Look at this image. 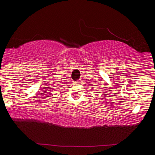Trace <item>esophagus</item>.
I'll list each match as a JSON object with an SVG mask.
<instances>
[{"label": "esophagus", "mask_w": 155, "mask_h": 155, "mask_svg": "<svg viewBox=\"0 0 155 155\" xmlns=\"http://www.w3.org/2000/svg\"><path fill=\"white\" fill-rule=\"evenodd\" d=\"M77 83L78 84H80V83H81V81H77Z\"/></svg>", "instance_id": "34e87169"}]
</instances>
